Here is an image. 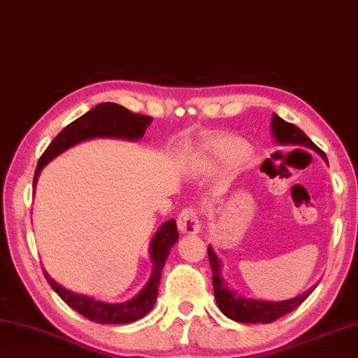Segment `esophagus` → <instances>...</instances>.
Returning <instances> with one entry per match:
<instances>
[{
    "instance_id": "esophagus-1",
    "label": "esophagus",
    "mask_w": 358,
    "mask_h": 358,
    "mask_svg": "<svg viewBox=\"0 0 358 358\" xmlns=\"http://www.w3.org/2000/svg\"><path fill=\"white\" fill-rule=\"evenodd\" d=\"M178 229L183 234H197L200 231V220H199V214L194 211L192 208H186L180 213L178 219Z\"/></svg>"
}]
</instances>
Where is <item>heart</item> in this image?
I'll list each match as a JSON object with an SVG mask.
<instances>
[{"label": "heart", "mask_w": 358, "mask_h": 358, "mask_svg": "<svg viewBox=\"0 0 358 358\" xmlns=\"http://www.w3.org/2000/svg\"><path fill=\"white\" fill-rule=\"evenodd\" d=\"M250 155V145L237 136H220L208 141L197 161L201 172H214L242 163Z\"/></svg>", "instance_id": "1"}]
</instances>
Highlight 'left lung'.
I'll return each mask as SVG.
<instances>
[{
    "instance_id": "1",
    "label": "left lung",
    "mask_w": 358,
    "mask_h": 358,
    "mask_svg": "<svg viewBox=\"0 0 358 358\" xmlns=\"http://www.w3.org/2000/svg\"><path fill=\"white\" fill-rule=\"evenodd\" d=\"M270 130L276 144L307 147V149L318 153V155L327 163L324 152L318 149L303 130L298 129L296 125L284 121V119L279 117L276 113H273ZM208 257L213 268V285L217 306H219V309L225 317L237 321V323H271V321H275L284 317V315L290 313L292 310H295L296 307L301 303H304L307 296L315 290V287H317L313 285L309 290L304 292L303 295H298L295 298L285 301H265L247 298L241 295V293H237V290L231 289L227 279L223 278V264L215 251L213 250L211 245L208 247Z\"/></svg>"
}]
</instances>
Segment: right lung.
I'll return each instance as SVG.
<instances>
[{
    "label": "right lung",
    "instance_id": "1",
    "mask_svg": "<svg viewBox=\"0 0 358 358\" xmlns=\"http://www.w3.org/2000/svg\"><path fill=\"white\" fill-rule=\"evenodd\" d=\"M152 119L153 117L150 116L131 113V111L117 103L103 102L96 105L94 108L87 111L85 115L66 125V127L52 139V143L48 145V149L38 159L37 169H35L34 191L41 169H43L49 161L59 157L60 153L71 149L76 144L94 138H115L125 139V141H138V139H141L144 136V131L150 125ZM177 242V223H175V220L164 222L155 233V236L152 237L149 247L150 261L153 265L149 282L144 285V289L139 292L135 298L125 301V303H107V301L96 299L93 296L74 293L65 289V287L60 285L59 282H55L45 270L43 273L49 285L52 287V290L57 293L71 309L79 312L85 318L99 324L133 323V321L145 317V315L153 309V306H155L161 273H163L166 259L171 253V248Z\"/></svg>",
    "mask_w": 358,
    "mask_h": 358
}]
</instances>
